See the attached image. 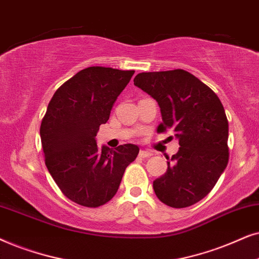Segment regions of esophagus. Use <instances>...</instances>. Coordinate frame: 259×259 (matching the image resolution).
I'll use <instances>...</instances> for the list:
<instances>
[{"label": "esophagus", "mask_w": 259, "mask_h": 259, "mask_svg": "<svg viewBox=\"0 0 259 259\" xmlns=\"http://www.w3.org/2000/svg\"><path fill=\"white\" fill-rule=\"evenodd\" d=\"M151 154L150 151H147V150H141L140 151V154H139V156L140 157H142V158H148V157H150L151 156Z\"/></svg>", "instance_id": "1"}]
</instances>
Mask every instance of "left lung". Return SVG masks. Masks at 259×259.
<instances>
[{
	"label": "left lung",
	"instance_id": "1",
	"mask_svg": "<svg viewBox=\"0 0 259 259\" xmlns=\"http://www.w3.org/2000/svg\"><path fill=\"white\" fill-rule=\"evenodd\" d=\"M160 106L157 133L171 130L179 151L167 161V171L153 182L155 194L174 208L205 198L229 162V122L214 92L185 70L142 72L134 79Z\"/></svg>",
	"mask_w": 259,
	"mask_h": 259
}]
</instances>
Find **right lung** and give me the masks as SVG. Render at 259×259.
<instances>
[{
    "label": "right lung",
    "mask_w": 259,
    "mask_h": 259,
    "mask_svg": "<svg viewBox=\"0 0 259 259\" xmlns=\"http://www.w3.org/2000/svg\"><path fill=\"white\" fill-rule=\"evenodd\" d=\"M135 71L92 66L55 91L40 126L45 163L65 196L99 207L118 191L125 168L139 155L135 144L97 147L96 135Z\"/></svg>",
    "instance_id": "1"
}]
</instances>
